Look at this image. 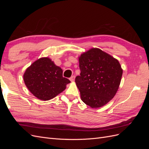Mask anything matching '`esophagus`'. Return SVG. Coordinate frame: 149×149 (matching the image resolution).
Masks as SVG:
<instances>
[{"label": "esophagus", "instance_id": "obj_1", "mask_svg": "<svg viewBox=\"0 0 149 149\" xmlns=\"http://www.w3.org/2000/svg\"><path fill=\"white\" fill-rule=\"evenodd\" d=\"M74 79H75V76H71L70 78V80L71 81H74Z\"/></svg>", "mask_w": 149, "mask_h": 149}]
</instances>
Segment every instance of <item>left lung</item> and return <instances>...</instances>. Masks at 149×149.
<instances>
[{"label":"left lung","instance_id":"left-lung-1","mask_svg":"<svg viewBox=\"0 0 149 149\" xmlns=\"http://www.w3.org/2000/svg\"><path fill=\"white\" fill-rule=\"evenodd\" d=\"M81 73L75 78L81 100L92 108L101 107L114 97L123 70L118 60L101 49L92 48L79 58Z\"/></svg>","mask_w":149,"mask_h":149}]
</instances>
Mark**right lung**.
<instances>
[{"mask_svg":"<svg viewBox=\"0 0 149 149\" xmlns=\"http://www.w3.org/2000/svg\"><path fill=\"white\" fill-rule=\"evenodd\" d=\"M26 86L39 100L48 101L63 91L70 81L63 77V70L48 58L33 63L24 74Z\"/></svg>","mask_w":149,"mask_h":149,"instance_id":"1","label":"right lung"}]
</instances>
